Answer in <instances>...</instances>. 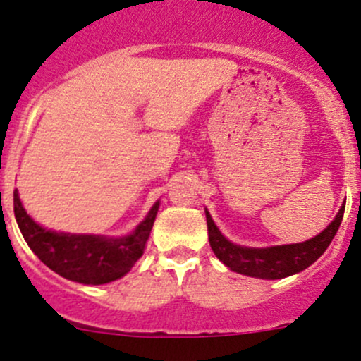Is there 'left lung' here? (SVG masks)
I'll use <instances>...</instances> for the list:
<instances>
[{
	"mask_svg": "<svg viewBox=\"0 0 361 361\" xmlns=\"http://www.w3.org/2000/svg\"><path fill=\"white\" fill-rule=\"evenodd\" d=\"M206 224H208V238L214 256L235 273L245 274L250 278L281 279L297 274L314 264L333 242L344 214V202L339 208L334 220L321 233L298 244L271 245V247H245L230 242L214 225L208 209Z\"/></svg>",
	"mask_w": 361,
	"mask_h": 361,
	"instance_id": "obj_1",
	"label": "left lung"
}]
</instances>
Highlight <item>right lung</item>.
<instances>
[{
    "label": "right lung",
    "mask_w": 361,
    "mask_h": 361,
    "mask_svg": "<svg viewBox=\"0 0 361 361\" xmlns=\"http://www.w3.org/2000/svg\"><path fill=\"white\" fill-rule=\"evenodd\" d=\"M159 206L160 200L128 235L68 233L39 225L23 208L18 189L13 191L15 218L32 252L59 276L83 285H105L126 276L143 256Z\"/></svg>",
    "instance_id": "obj_1"
}]
</instances>
